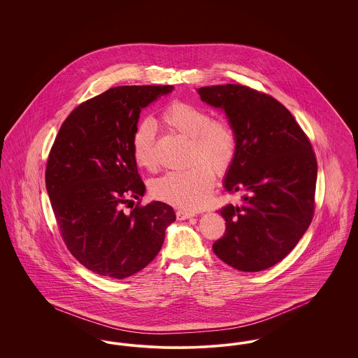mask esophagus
I'll return each instance as SVG.
<instances>
[{"mask_svg":"<svg viewBox=\"0 0 358 358\" xmlns=\"http://www.w3.org/2000/svg\"><path fill=\"white\" fill-rule=\"evenodd\" d=\"M176 216H177L178 220H187V219L193 217L194 213H193V212H187V210H184V209H178V210L176 212Z\"/></svg>","mask_w":358,"mask_h":358,"instance_id":"34e87169","label":"esophagus"}]
</instances>
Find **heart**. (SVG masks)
Instances as JSON below:
<instances>
[{
	"mask_svg": "<svg viewBox=\"0 0 358 358\" xmlns=\"http://www.w3.org/2000/svg\"><path fill=\"white\" fill-rule=\"evenodd\" d=\"M161 122L173 131L189 138V162L184 171H169L152 185L154 197L168 204L196 210L210 201L216 174L228 171L236 150L238 136L234 126L225 120H210L204 107L176 101L161 114ZM131 153L139 168L152 171L155 166L153 126L142 122L131 136Z\"/></svg>",
	"mask_w": 358,
	"mask_h": 358,
	"instance_id": "1",
	"label": "heart"
}]
</instances>
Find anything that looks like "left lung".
<instances>
[{
	"label": "left lung",
	"mask_w": 358,
	"mask_h": 358,
	"mask_svg": "<svg viewBox=\"0 0 358 358\" xmlns=\"http://www.w3.org/2000/svg\"><path fill=\"white\" fill-rule=\"evenodd\" d=\"M197 92L203 102L225 111L238 136L224 187L241 201L220 209L227 228L213 252L238 271H263L289 255L313 220L315 154L295 118L273 96L241 85Z\"/></svg>",
	"instance_id": "left-lung-1"
}]
</instances>
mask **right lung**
Segmentation results:
<instances>
[{
    "label": "right lung",
    "mask_w": 358,
    "mask_h": 358,
    "mask_svg": "<svg viewBox=\"0 0 358 358\" xmlns=\"http://www.w3.org/2000/svg\"><path fill=\"white\" fill-rule=\"evenodd\" d=\"M173 85H122L79 104L63 122L45 169V185L69 252L92 273L123 279L159 252L171 205L153 201L130 213L145 194L131 153L141 110Z\"/></svg>",
    "instance_id": "obj_1"
}]
</instances>
